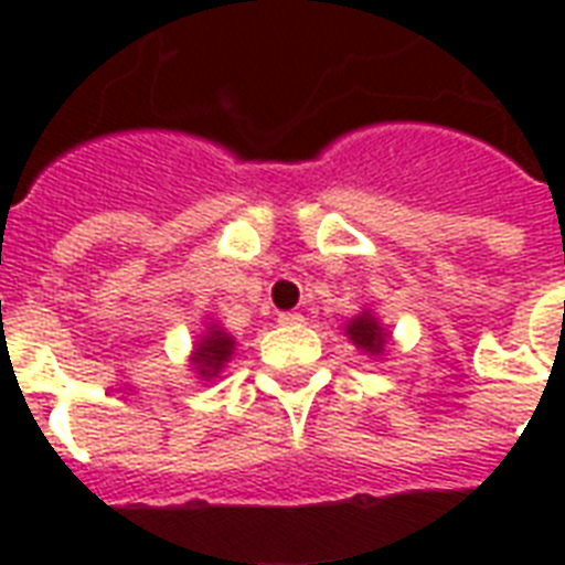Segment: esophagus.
<instances>
[{"label": "esophagus", "mask_w": 565, "mask_h": 565, "mask_svg": "<svg viewBox=\"0 0 565 565\" xmlns=\"http://www.w3.org/2000/svg\"><path fill=\"white\" fill-rule=\"evenodd\" d=\"M278 322L281 326H301V313L290 310V313H278Z\"/></svg>", "instance_id": "34e87169"}]
</instances>
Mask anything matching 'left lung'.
Here are the masks:
<instances>
[{
	"instance_id": "left-lung-1",
	"label": "left lung",
	"mask_w": 565,
	"mask_h": 565,
	"mask_svg": "<svg viewBox=\"0 0 565 565\" xmlns=\"http://www.w3.org/2000/svg\"><path fill=\"white\" fill-rule=\"evenodd\" d=\"M345 334H349V340H352L361 352L372 354V358H381L386 343H390V331L377 322V317H372V310H361V313L345 326Z\"/></svg>"
}]
</instances>
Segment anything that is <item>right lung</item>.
I'll return each mask as SVG.
<instances>
[{
	"label": "right lung",
	"instance_id": "1",
	"mask_svg": "<svg viewBox=\"0 0 565 565\" xmlns=\"http://www.w3.org/2000/svg\"><path fill=\"white\" fill-rule=\"evenodd\" d=\"M231 354H234V337L228 331H222L220 326H211L202 334V340L195 343L190 363H193V370L199 372L202 381H211L231 361Z\"/></svg>",
	"mask_w": 565,
	"mask_h": 565
}]
</instances>
